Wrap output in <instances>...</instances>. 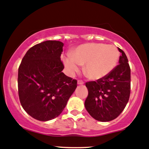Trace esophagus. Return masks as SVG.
I'll return each instance as SVG.
<instances>
[{
	"instance_id": "34e87169",
	"label": "esophagus",
	"mask_w": 149,
	"mask_h": 149,
	"mask_svg": "<svg viewBox=\"0 0 149 149\" xmlns=\"http://www.w3.org/2000/svg\"><path fill=\"white\" fill-rule=\"evenodd\" d=\"M84 84V82L82 80H78V84L82 85Z\"/></svg>"
}]
</instances>
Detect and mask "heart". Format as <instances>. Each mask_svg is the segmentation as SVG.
Masks as SVG:
<instances>
[{
  "instance_id": "heart-1",
  "label": "heart",
  "mask_w": 149,
  "mask_h": 149,
  "mask_svg": "<svg viewBox=\"0 0 149 149\" xmlns=\"http://www.w3.org/2000/svg\"><path fill=\"white\" fill-rule=\"evenodd\" d=\"M119 52L114 45L90 43L79 45L63 57L66 70L70 74L79 72L85 64V75L89 79L97 80L105 77L117 65Z\"/></svg>"
}]
</instances>
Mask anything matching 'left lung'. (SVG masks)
Instances as JSON below:
<instances>
[{"label":"left lung","mask_w":149,"mask_h":149,"mask_svg":"<svg viewBox=\"0 0 149 149\" xmlns=\"http://www.w3.org/2000/svg\"><path fill=\"white\" fill-rule=\"evenodd\" d=\"M119 64L108 76L96 81H88V96L84 105L92 118L109 122L120 115L130 95V68L127 57L121 49Z\"/></svg>","instance_id":"obj_1"}]
</instances>
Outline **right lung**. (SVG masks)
Masks as SVG:
<instances>
[{
	"label": "right lung",
	"mask_w": 149,
	"mask_h": 149,
	"mask_svg": "<svg viewBox=\"0 0 149 149\" xmlns=\"http://www.w3.org/2000/svg\"><path fill=\"white\" fill-rule=\"evenodd\" d=\"M63 43L47 41L26 52L18 70V93L24 111L38 121L51 120L63 112L77 87V80L62 72Z\"/></svg>",
	"instance_id": "obj_1"
}]
</instances>
